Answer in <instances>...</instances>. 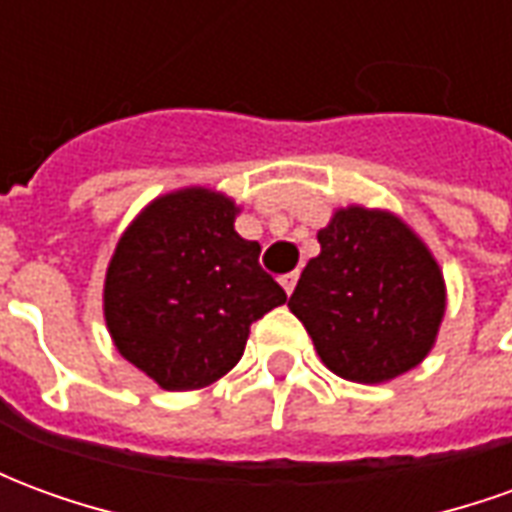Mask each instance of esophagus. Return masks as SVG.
I'll list each match as a JSON object with an SVG mask.
<instances>
[{
	"instance_id": "1",
	"label": "esophagus",
	"mask_w": 512,
	"mask_h": 512,
	"mask_svg": "<svg viewBox=\"0 0 512 512\" xmlns=\"http://www.w3.org/2000/svg\"><path fill=\"white\" fill-rule=\"evenodd\" d=\"M279 282H282V288H285V293H293L296 290V282H299V274L296 271H290V274H285V277H279Z\"/></svg>"
}]
</instances>
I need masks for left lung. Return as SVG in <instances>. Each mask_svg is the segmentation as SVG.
Segmentation results:
<instances>
[{
	"label": "left lung",
	"mask_w": 512,
	"mask_h": 512,
	"mask_svg": "<svg viewBox=\"0 0 512 512\" xmlns=\"http://www.w3.org/2000/svg\"><path fill=\"white\" fill-rule=\"evenodd\" d=\"M290 312L323 365L356 384H381L417 367L444 315V279L428 246L397 216L367 208L334 213L318 233Z\"/></svg>",
	"instance_id": "8db88e82"
}]
</instances>
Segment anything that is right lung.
<instances>
[{
	"label": "right lung",
	"instance_id": "1",
	"mask_svg": "<svg viewBox=\"0 0 512 512\" xmlns=\"http://www.w3.org/2000/svg\"><path fill=\"white\" fill-rule=\"evenodd\" d=\"M235 205L208 189L150 202L109 263L104 315L117 351L169 392L200 389L244 356L249 326L288 296L235 233Z\"/></svg>",
	"mask_w": 512,
	"mask_h": 512
}]
</instances>
